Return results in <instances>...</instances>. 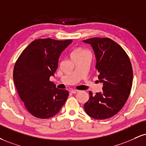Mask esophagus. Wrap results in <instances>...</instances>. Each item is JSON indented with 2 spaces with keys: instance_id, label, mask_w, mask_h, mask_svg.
<instances>
[{
  "instance_id": "esophagus-1",
  "label": "esophagus",
  "mask_w": 146,
  "mask_h": 146,
  "mask_svg": "<svg viewBox=\"0 0 146 146\" xmlns=\"http://www.w3.org/2000/svg\"><path fill=\"white\" fill-rule=\"evenodd\" d=\"M79 92V90H71V92L72 94H76V93H78Z\"/></svg>"
}]
</instances>
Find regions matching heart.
Returning <instances> with one entry per match:
<instances>
[{"label":"heart","mask_w":146,"mask_h":146,"mask_svg":"<svg viewBox=\"0 0 146 146\" xmlns=\"http://www.w3.org/2000/svg\"><path fill=\"white\" fill-rule=\"evenodd\" d=\"M87 52H88L87 51L84 50V49L78 48V49H76V50H75L74 51H73V52H72V53H71V58L74 57V56L82 55V54L87 53Z\"/></svg>","instance_id":"heart-1"}]
</instances>
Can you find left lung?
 Instances as JSON below:
<instances>
[{"label":"left lung","instance_id":"obj_1","mask_svg":"<svg viewBox=\"0 0 146 146\" xmlns=\"http://www.w3.org/2000/svg\"><path fill=\"white\" fill-rule=\"evenodd\" d=\"M91 45L96 58V70L103 91L92 95L84 105L89 116L96 120L110 118L123 108L133 84L131 61L122 47L109 38L84 40Z\"/></svg>","mask_w":146,"mask_h":146}]
</instances>
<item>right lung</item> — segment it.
<instances>
[{
    "label": "right lung",
    "mask_w": 146,
    "mask_h": 146,
    "mask_svg": "<svg viewBox=\"0 0 146 146\" xmlns=\"http://www.w3.org/2000/svg\"><path fill=\"white\" fill-rule=\"evenodd\" d=\"M72 40L39 38L22 52L15 62L13 80L20 99L35 117L47 119L58 113L68 96L66 90L56 87L54 76L62 52Z\"/></svg>",
    "instance_id": "right-lung-1"
}]
</instances>
